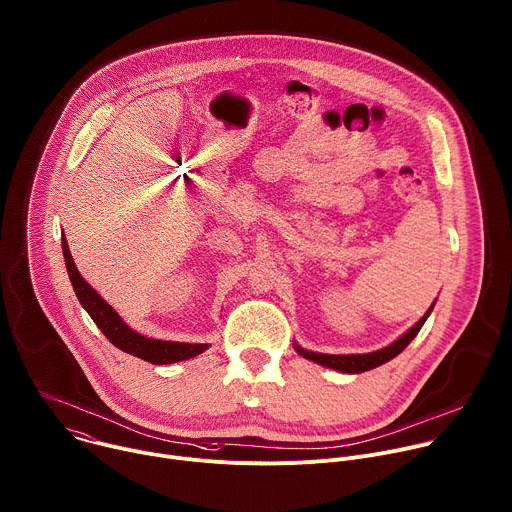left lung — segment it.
<instances>
[{
    "instance_id": "1",
    "label": "left lung",
    "mask_w": 512,
    "mask_h": 512,
    "mask_svg": "<svg viewBox=\"0 0 512 512\" xmlns=\"http://www.w3.org/2000/svg\"><path fill=\"white\" fill-rule=\"evenodd\" d=\"M434 307V305H432ZM432 307L424 313V317L412 327L408 329L400 339H396V342L384 350H378V352H372V354H358V356H329V354H315V352H307V350H301L299 346H295V350L305 358V360H311L315 364H321L325 368H331V370H339V372H346V374H362V372H368V370H374L386 362H390L392 358H396L400 352L406 350V346L412 342V339L418 335V331L422 329L426 317L430 315Z\"/></svg>"
}]
</instances>
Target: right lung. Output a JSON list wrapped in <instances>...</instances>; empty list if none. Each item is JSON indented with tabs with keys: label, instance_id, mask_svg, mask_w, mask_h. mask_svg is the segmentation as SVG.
Returning <instances> with one entry per match:
<instances>
[{
	"label": "right lung",
	"instance_id": "add662e5",
	"mask_svg": "<svg viewBox=\"0 0 512 512\" xmlns=\"http://www.w3.org/2000/svg\"><path fill=\"white\" fill-rule=\"evenodd\" d=\"M62 251L66 259V269L70 275V281L74 285V291L82 303V307L90 313L94 323L100 327V331L108 337V342L116 346L118 350L136 356L144 362L150 364H173V362H183L189 358H195L203 354L209 344H179V342H162V339H150L134 329H130L120 315L82 279L78 273L72 253L68 249L66 237H62Z\"/></svg>",
	"mask_w": 512,
	"mask_h": 512
}]
</instances>
